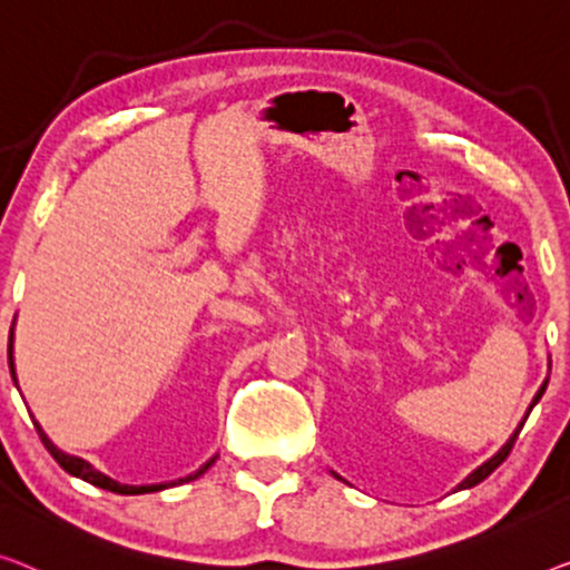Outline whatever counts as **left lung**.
I'll use <instances>...</instances> for the list:
<instances>
[{
    "label": "left lung",
    "mask_w": 570,
    "mask_h": 570,
    "mask_svg": "<svg viewBox=\"0 0 570 570\" xmlns=\"http://www.w3.org/2000/svg\"><path fill=\"white\" fill-rule=\"evenodd\" d=\"M546 386H548V381H546V384H542L540 386V392H538V396H534V402L530 404V410H532V406L534 404H538V399L542 396V394H546ZM524 424V422H522ZM522 424H520V430H522ZM520 430H517L514 432V435L512 438H509V443L502 448V450H499V453L494 455V458H489V461L487 463H483V465H479V469H475L471 475H469V479H465L463 483H461V487H458V489H471V487H475V483H481L483 479H487V475H491V473H494L497 469H499V465H502L504 461H507V455L509 453H512V448H514V440H517V435H520Z\"/></svg>",
    "instance_id": "8db88e82"
}]
</instances>
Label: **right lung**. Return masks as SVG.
Masks as SVG:
<instances>
[{
    "instance_id": "right-lung-1",
    "label": "right lung",
    "mask_w": 570,
    "mask_h": 570,
    "mask_svg": "<svg viewBox=\"0 0 570 570\" xmlns=\"http://www.w3.org/2000/svg\"><path fill=\"white\" fill-rule=\"evenodd\" d=\"M7 358H10V371H12V376H14V366H12V335H10V351H7ZM14 381H17V379H14ZM36 430H38V435H40V440H42V445L48 448V453L56 458L58 465H61L63 471H68L71 475H79V479L89 481V483H95V487H99V489L115 491V494H150V491H160V489L176 487V483H184V481H194V479H199V475H202L204 471H207L212 463H215V458H212V461L204 463L197 473L186 475V479L171 481V483H150V487H127V483H117V481L109 479V475L99 473L97 469H91V465H89L87 461H81V458H76V455H66L63 450H58V448H56L53 443H50V440L46 438V432L40 430V424H38V422H36Z\"/></svg>"
}]
</instances>
